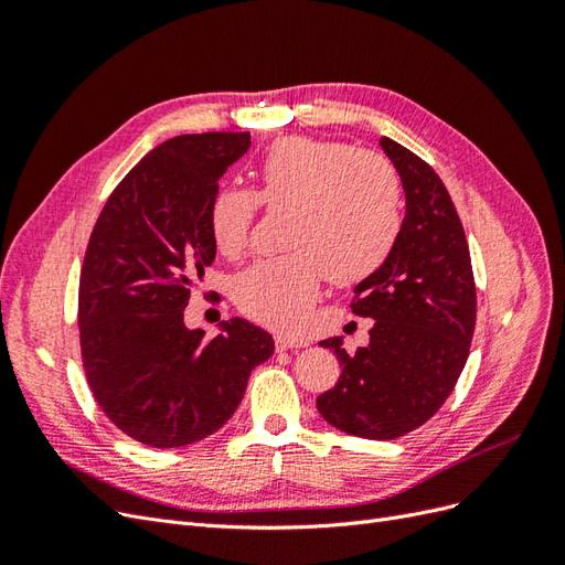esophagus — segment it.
<instances>
[{"instance_id":"obj_1","label":"esophagus","mask_w":565,"mask_h":565,"mask_svg":"<svg viewBox=\"0 0 565 565\" xmlns=\"http://www.w3.org/2000/svg\"><path fill=\"white\" fill-rule=\"evenodd\" d=\"M306 347V341L301 337H289V334H276V349L278 351H289V349H301Z\"/></svg>"}]
</instances>
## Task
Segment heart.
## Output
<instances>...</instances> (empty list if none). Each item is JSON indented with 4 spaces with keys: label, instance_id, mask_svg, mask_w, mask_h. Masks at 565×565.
I'll return each mask as SVG.
<instances>
[{
    "label": "heart",
    "instance_id": "1",
    "mask_svg": "<svg viewBox=\"0 0 565 565\" xmlns=\"http://www.w3.org/2000/svg\"><path fill=\"white\" fill-rule=\"evenodd\" d=\"M254 193L221 188L210 202L214 247L237 259L249 243L256 210L285 214L276 259L252 264L235 278L233 299L245 316L282 332L299 330L324 273L332 285L372 278L398 243L401 179L372 150L282 136L252 164Z\"/></svg>",
    "mask_w": 565,
    "mask_h": 565
}]
</instances>
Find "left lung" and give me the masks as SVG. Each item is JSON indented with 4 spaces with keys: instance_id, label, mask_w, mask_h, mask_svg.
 Returning <instances> with one entry per match:
<instances>
[{
    "instance_id": "obj_1",
    "label": "left lung",
    "mask_w": 565,
    "mask_h": 565,
    "mask_svg": "<svg viewBox=\"0 0 565 565\" xmlns=\"http://www.w3.org/2000/svg\"><path fill=\"white\" fill-rule=\"evenodd\" d=\"M405 191V218L388 262L355 287L351 311L372 318L370 344L353 355L320 341L341 365L318 413L358 438H401L448 401L469 358L476 282L465 228L448 188L413 150L380 141Z\"/></svg>"
}]
</instances>
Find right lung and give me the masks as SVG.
I'll return each instance as SVG.
<instances>
[{"label":"right lung","mask_w":565,"mask_h":565,"mask_svg":"<svg viewBox=\"0 0 565 565\" xmlns=\"http://www.w3.org/2000/svg\"><path fill=\"white\" fill-rule=\"evenodd\" d=\"M249 148L247 131L181 134L152 148L117 183L79 273V351L106 417L150 448L212 436L241 405L273 339L233 318L204 339L183 309L216 247L210 202Z\"/></svg>","instance_id":"obj_1"}]
</instances>
